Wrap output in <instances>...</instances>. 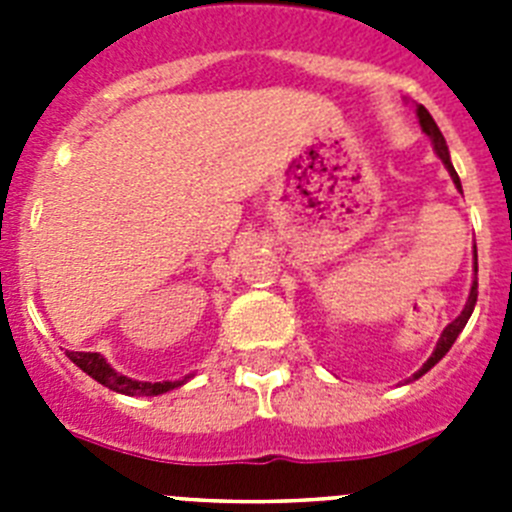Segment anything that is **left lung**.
<instances>
[{
	"instance_id": "obj_1",
	"label": "left lung",
	"mask_w": 512,
	"mask_h": 512,
	"mask_svg": "<svg viewBox=\"0 0 512 512\" xmlns=\"http://www.w3.org/2000/svg\"><path fill=\"white\" fill-rule=\"evenodd\" d=\"M418 120H420V128H423V133H425V135H431V140H433V148H436L438 158H441L443 164H446V169H449V174H451V179H454V184H456V187L461 189L459 174H456V171H454V166H451V158H449V146H446V140H443V135H441V130H438L436 120H433V117H431V112L425 110L423 104H420V107H418ZM474 256H477V251H474ZM474 305H477V282L472 284V292H469V300H467V305H464V310H461V315H459V318L454 320V323H449V325H446V330H443V333H441V341L436 343V351H433V354H431V359L425 361V364H423V369H420V372L415 374V377H423V374L428 372V369H433V366H436L438 361L443 359V356L449 354V348L454 346L456 336H459V333H461V328H464V325H467V320H469V315H472Z\"/></svg>"
}]
</instances>
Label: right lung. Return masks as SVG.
<instances>
[{"mask_svg":"<svg viewBox=\"0 0 512 512\" xmlns=\"http://www.w3.org/2000/svg\"><path fill=\"white\" fill-rule=\"evenodd\" d=\"M69 354V359L74 361L76 366H79L81 372H87L89 377L97 379L99 384H104V387H110V390L120 392V395H143V397H151V395H164V392L174 390V387H179V384L184 382H135V379H128L122 377V374H117L115 369H112L107 361L102 359L99 354H84V351H66Z\"/></svg>","mask_w":512,"mask_h":512,"instance_id":"add662e5","label":"right lung"}]
</instances>
